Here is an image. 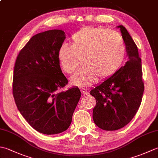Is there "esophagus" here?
<instances>
[{
    "label": "esophagus",
    "mask_w": 158,
    "mask_h": 158,
    "mask_svg": "<svg viewBox=\"0 0 158 158\" xmlns=\"http://www.w3.org/2000/svg\"><path fill=\"white\" fill-rule=\"evenodd\" d=\"M81 93L83 94V95H84V96H86V95L88 94V92H87V90L85 89H81Z\"/></svg>",
    "instance_id": "34e87169"
}]
</instances>
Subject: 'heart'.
Wrapping results in <instances>:
<instances>
[{"instance_id": "heart-1", "label": "heart", "mask_w": 158, "mask_h": 158, "mask_svg": "<svg viewBox=\"0 0 158 158\" xmlns=\"http://www.w3.org/2000/svg\"><path fill=\"white\" fill-rule=\"evenodd\" d=\"M72 45L60 46L58 58L67 74L75 71L82 58L83 66L75 73L70 82L79 87L89 85L98 77L105 79L119 69L126 56V48L118 32L106 28L87 27L75 32Z\"/></svg>"}]
</instances>
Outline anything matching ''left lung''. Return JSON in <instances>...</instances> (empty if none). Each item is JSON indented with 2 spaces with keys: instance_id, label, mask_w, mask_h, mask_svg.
Here are the masks:
<instances>
[{
  "instance_id": "1",
  "label": "left lung",
  "mask_w": 158,
  "mask_h": 158,
  "mask_svg": "<svg viewBox=\"0 0 158 158\" xmlns=\"http://www.w3.org/2000/svg\"><path fill=\"white\" fill-rule=\"evenodd\" d=\"M117 28L122 32L128 60L113 75L90 91L96 100L93 109L94 122L107 131L122 128L133 119L145 88L137 46L123 26Z\"/></svg>"
}]
</instances>
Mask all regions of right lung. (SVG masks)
I'll return each mask as SVG.
<instances>
[{"instance_id": "right-lung-1", "label": "right lung", "mask_w": 158, "mask_h": 158, "mask_svg": "<svg viewBox=\"0 0 158 158\" xmlns=\"http://www.w3.org/2000/svg\"><path fill=\"white\" fill-rule=\"evenodd\" d=\"M61 30L35 35L17 57L13 95L19 111L33 128L56 135L69 128L81 97L78 88L60 92L69 81L60 66L58 52L65 37Z\"/></svg>"}]
</instances>
